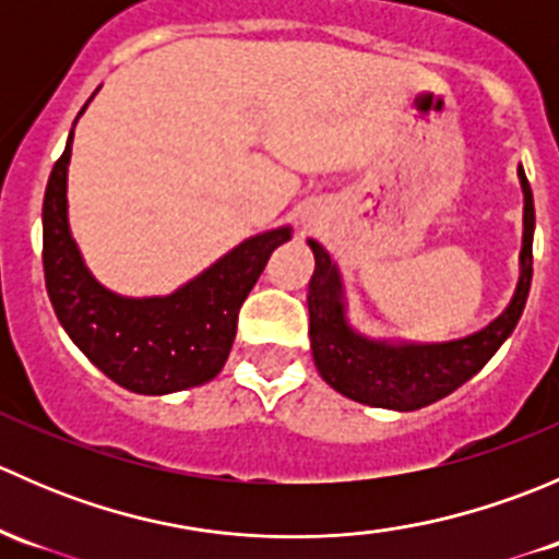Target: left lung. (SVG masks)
<instances>
[{
    "instance_id": "8db88e82",
    "label": "left lung",
    "mask_w": 559,
    "mask_h": 559,
    "mask_svg": "<svg viewBox=\"0 0 559 559\" xmlns=\"http://www.w3.org/2000/svg\"><path fill=\"white\" fill-rule=\"evenodd\" d=\"M524 191V233L520 253V284L509 308L484 330L447 343H389L365 337L348 324L343 281L324 246L308 240L316 270L308 284L311 352L321 379L335 392L389 411H416L452 394L495 357L514 332L533 281V191L520 165Z\"/></svg>"
}]
</instances>
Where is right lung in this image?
Wrapping results in <instances>:
<instances>
[{"instance_id":"1","label":"right lung","mask_w":559,"mask_h":559,"mask_svg":"<svg viewBox=\"0 0 559 559\" xmlns=\"http://www.w3.org/2000/svg\"><path fill=\"white\" fill-rule=\"evenodd\" d=\"M70 156L72 132L43 200L45 289L64 332L107 379L129 392L170 394L216 379L233 348L240 306L270 253L292 238V229L253 235L173 295L121 297L88 273L72 240L67 218Z\"/></svg>"}]
</instances>
